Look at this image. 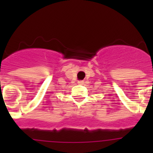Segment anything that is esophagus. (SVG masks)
I'll list each match as a JSON object with an SVG mask.
<instances>
[{
    "label": "esophagus",
    "instance_id": "esophagus-1",
    "mask_svg": "<svg viewBox=\"0 0 153 153\" xmlns=\"http://www.w3.org/2000/svg\"><path fill=\"white\" fill-rule=\"evenodd\" d=\"M83 83H84V82H83V81H79V82H78V84H80V85H83Z\"/></svg>",
    "mask_w": 153,
    "mask_h": 153
}]
</instances>
